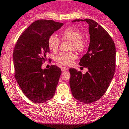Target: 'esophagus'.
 Instances as JSON below:
<instances>
[{"instance_id":"34e87169","label":"esophagus","mask_w":129,"mask_h":129,"mask_svg":"<svg viewBox=\"0 0 129 129\" xmlns=\"http://www.w3.org/2000/svg\"><path fill=\"white\" fill-rule=\"evenodd\" d=\"M66 70H68V68H65V67H63L61 68V71H62V72H64V71H66Z\"/></svg>"}]
</instances>
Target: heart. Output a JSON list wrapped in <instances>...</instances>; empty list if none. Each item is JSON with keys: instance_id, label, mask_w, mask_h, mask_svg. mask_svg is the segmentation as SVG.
Wrapping results in <instances>:
<instances>
[{"instance_id": "heart-1", "label": "heart", "mask_w": 129, "mask_h": 129, "mask_svg": "<svg viewBox=\"0 0 129 129\" xmlns=\"http://www.w3.org/2000/svg\"><path fill=\"white\" fill-rule=\"evenodd\" d=\"M63 40H68L71 42L70 48L77 52H82L86 47V43L82 38V34L79 30L73 27L66 29L61 34ZM59 38L56 36L51 35L48 37L47 43L50 50L52 51L57 50L59 45ZM76 58V55L72 52H61L55 56V60L60 64L68 66L71 64Z\"/></svg>"}]
</instances>
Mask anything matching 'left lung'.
<instances>
[{
	"instance_id": "left-lung-1",
	"label": "left lung",
	"mask_w": 129,
	"mask_h": 129,
	"mask_svg": "<svg viewBox=\"0 0 129 129\" xmlns=\"http://www.w3.org/2000/svg\"><path fill=\"white\" fill-rule=\"evenodd\" d=\"M85 21L88 24L90 43L87 53L80 59L79 65L88 68L85 74L70 68V85L73 96L78 101L91 103L105 94L114 76L116 68V47L107 31L96 21Z\"/></svg>"
}]
</instances>
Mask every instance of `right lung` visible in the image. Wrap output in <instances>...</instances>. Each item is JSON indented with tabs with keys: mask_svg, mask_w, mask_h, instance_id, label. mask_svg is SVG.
Returning a JSON list of instances; mask_svg holds the SVG:
<instances>
[{
	"mask_svg": "<svg viewBox=\"0 0 129 129\" xmlns=\"http://www.w3.org/2000/svg\"><path fill=\"white\" fill-rule=\"evenodd\" d=\"M63 25L52 20L36 21L23 32L15 45V79L24 95L34 103H44L55 95L61 70L55 65L48 70L42 69V64L50 52L48 37Z\"/></svg>",
	"mask_w": 129,
	"mask_h": 129,
	"instance_id": "right-lung-1",
	"label": "right lung"
}]
</instances>
